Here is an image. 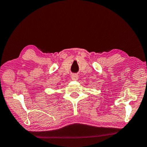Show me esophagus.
Here are the masks:
<instances>
[{"label": "esophagus", "mask_w": 147, "mask_h": 147, "mask_svg": "<svg viewBox=\"0 0 147 147\" xmlns=\"http://www.w3.org/2000/svg\"><path fill=\"white\" fill-rule=\"evenodd\" d=\"M71 78L73 81H77V80H78L79 76H78V75H77V74H72V75L71 76Z\"/></svg>", "instance_id": "esophagus-1"}]
</instances>
